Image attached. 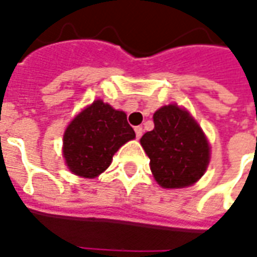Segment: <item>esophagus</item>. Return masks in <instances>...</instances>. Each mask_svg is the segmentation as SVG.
Masks as SVG:
<instances>
[{
  "label": "esophagus",
  "mask_w": 257,
  "mask_h": 257,
  "mask_svg": "<svg viewBox=\"0 0 257 257\" xmlns=\"http://www.w3.org/2000/svg\"><path fill=\"white\" fill-rule=\"evenodd\" d=\"M135 134H136V138L140 139L142 135H143V128H142V126H136V128H135Z\"/></svg>",
  "instance_id": "1"
}]
</instances>
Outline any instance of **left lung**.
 Wrapping results in <instances>:
<instances>
[{"label":"left lung","mask_w":257,"mask_h":257,"mask_svg":"<svg viewBox=\"0 0 257 257\" xmlns=\"http://www.w3.org/2000/svg\"><path fill=\"white\" fill-rule=\"evenodd\" d=\"M154 129L146 132L140 143L150 158V168L164 189L191 186L206 171L210 147L202 129L189 111L178 104L158 108Z\"/></svg>","instance_id":"8db88e82"}]
</instances>
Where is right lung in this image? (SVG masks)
I'll return each mask as SVG.
<instances>
[{
	"label": "right lung",
	"mask_w": 257,
	"mask_h": 257,
	"mask_svg": "<svg viewBox=\"0 0 257 257\" xmlns=\"http://www.w3.org/2000/svg\"><path fill=\"white\" fill-rule=\"evenodd\" d=\"M132 139L135 131L126 121V114L97 99L66 129L64 161L74 175L93 179L110 167L118 149Z\"/></svg>",
	"instance_id": "add662e5"
}]
</instances>
